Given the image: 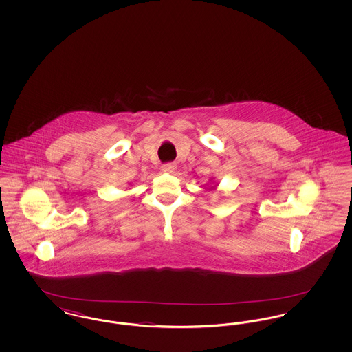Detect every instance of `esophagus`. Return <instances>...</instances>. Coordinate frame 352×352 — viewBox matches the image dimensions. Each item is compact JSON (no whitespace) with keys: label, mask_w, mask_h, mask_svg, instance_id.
Returning a JSON list of instances; mask_svg holds the SVG:
<instances>
[{"label":"esophagus","mask_w":352,"mask_h":352,"mask_svg":"<svg viewBox=\"0 0 352 352\" xmlns=\"http://www.w3.org/2000/svg\"><path fill=\"white\" fill-rule=\"evenodd\" d=\"M175 168H177V166H175L174 164H166V165H162L161 170H162L164 173H168V174H171V173H174V171H175Z\"/></svg>","instance_id":"esophagus-1"}]
</instances>
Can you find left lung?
<instances>
[{
    "label": "left lung",
    "mask_w": 352,
    "mask_h": 352,
    "mask_svg": "<svg viewBox=\"0 0 352 352\" xmlns=\"http://www.w3.org/2000/svg\"><path fill=\"white\" fill-rule=\"evenodd\" d=\"M211 188H214V186H212V187H211Z\"/></svg>",
    "instance_id": "1"
}]
</instances>
